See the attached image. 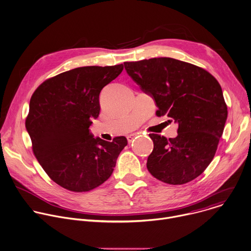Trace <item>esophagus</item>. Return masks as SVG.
<instances>
[{"label": "esophagus", "mask_w": 251, "mask_h": 251, "mask_svg": "<svg viewBox=\"0 0 251 251\" xmlns=\"http://www.w3.org/2000/svg\"><path fill=\"white\" fill-rule=\"evenodd\" d=\"M139 134V133H138ZM138 134H131V135H128L127 136V140H128V143L130 144V143H132L133 141H134V139H135V137H137L138 136Z\"/></svg>", "instance_id": "1"}]
</instances>
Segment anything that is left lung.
I'll list each match as a JSON object with an SVG mask.
<instances>
[{
	"label": "left lung",
	"mask_w": 251,
	"mask_h": 251,
	"mask_svg": "<svg viewBox=\"0 0 251 251\" xmlns=\"http://www.w3.org/2000/svg\"><path fill=\"white\" fill-rule=\"evenodd\" d=\"M129 76L155 100L157 116L179 124L178 136L150 134V173L170 185L199 177L212 161L228 116L222 88L205 69L171 57L124 62ZM172 121V120H171Z\"/></svg>",
	"instance_id": "8db88e82"
}]
</instances>
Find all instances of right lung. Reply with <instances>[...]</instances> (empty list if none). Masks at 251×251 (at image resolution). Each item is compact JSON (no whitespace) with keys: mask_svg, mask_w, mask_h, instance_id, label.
<instances>
[{"mask_svg":"<svg viewBox=\"0 0 251 251\" xmlns=\"http://www.w3.org/2000/svg\"><path fill=\"white\" fill-rule=\"evenodd\" d=\"M122 70L123 64L74 68L47 79L31 97L25 126L33 153L48 176L70 192L104 183L128 144L124 136L106 142L89 130L100 114V91Z\"/></svg>","mask_w":251,"mask_h":251,"instance_id":"1","label":"right lung"}]
</instances>
